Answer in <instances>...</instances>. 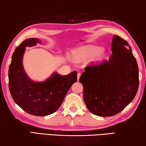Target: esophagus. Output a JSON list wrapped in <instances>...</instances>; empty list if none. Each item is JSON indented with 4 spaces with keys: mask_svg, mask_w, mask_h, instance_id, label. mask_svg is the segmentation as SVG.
I'll list each match as a JSON object with an SVG mask.
<instances>
[{
    "mask_svg": "<svg viewBox=\"0 0 146 146\" xmlns=\"http://www.w3.org/2000/svg\"><path fill=\"white\" fill-rule=\"evenodd\" d=\"M80 75H81V73H78V74H77V79H78V80H79V78H80Z\"/></svg>",
    "mask_w": 146,
    "mask_h": 146,
    "instance_id": "34e87169",
    "label": "esophagus"
}]
</instances>
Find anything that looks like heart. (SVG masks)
Wrapping results in <instances>:
<instances>
[{
    "mask_svg": "<svg viewBox=\"0 0 146 146\" xmlns=\"http://www.w3.org/2000/svg\"><path fill=\"white\" fill-rule=\"evenodd\" d=\"M101 48L95 46H86L75 49L73 53V57L75 61H86L95 57L100 53ZM98 56H102V53Z\"/></svg>",
    "mask_w": 146,
    "mask_h": 146,
    "instance_id": "b5f03b06",
    "label": "heart"
}]
</instances>
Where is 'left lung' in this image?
Wrapping results in <instances>:
<instances>
[{
    "label": "left lung",
    "mask_w": 146,
    "mask_h": 146,
    "mask_svg": "<svg viewBox=\"0 0 146 146\" xmlns=\"http://www.w3.org/2000/svg\"><path fill=\"white\" fill-rule=\"evenodd\" d=\"M109 60L85 68L79 79L88 110L100 117H111L134 99L139 86L138 68L126 40L114 35Z\"/></svg>",
    "instance_id": "1"
}]
</instances>
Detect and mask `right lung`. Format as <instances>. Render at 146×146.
<instances>
[{"label":"right lung","instance_id":"1","mask_svg":"<svg viewBox=\"0 0 146 146\" xmlns=\"http://www.w3.org/2000/svg\"><path fill=\"white\" fill-rule=\"evenodd\" d=\"M38 38H28L17 47L9 68V89L17 105L29 114L44 117L55 113L62 104L71 86L77 80V71L67 75L53 73L48 80L35 82L30 80L23 66L26 47L36 46Z\"/></svg>","mask_w":146,"mask_h":146}]
</instances>
